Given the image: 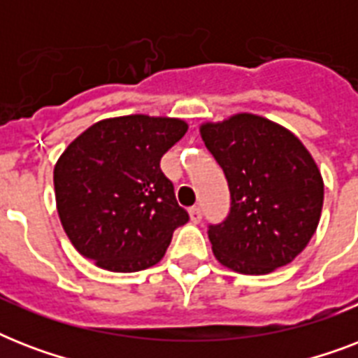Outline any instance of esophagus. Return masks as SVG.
I'll return each mask as SVG.
<instances>
[{"label":"esophagus","mask_w":358,"mask_h":358,"mask_svg":"<svg viewBox=\"0 0 358 358\" xmlns=\"http://www.w3.org/2000/svg\"><path fill=\"white\" fill-rule=\"evenodd\" d=\"M189 219H191V221H193V223H201V219H202L201 206L189 208Z\"/></svg>","instance_id":"esophagus-1"}]
</instances>
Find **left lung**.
I'll list each match as a JSON object with an SVG mask.
<instances>
[{"label": "left lung", "mask_w": 358, "mask_h": 358, "mask_svg": "<svg viewBox=\"0 0 358 358\" xmlns=\"http://www.w3.org/2000/svg\"><path fill=\"white\" fill-rule=\"evenodd\" d=\"M199 129L232 199L227 221L208 232L219 264L267 275L294 262L322 217L323 178L310 152L288 128L260 115L236 113Z\"/></svg>", "instance_id": "1"}]
</instances>
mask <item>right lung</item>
<instances>
[{"label": "right lung", "instance_id": "1", "mask_svg": "<svg viewBox=\"0 0 358 358\" xmlns=\"http://www.w3.org/2000/svg\"><path fill=\"white\" fill-rule=\"evenodd\" d=\"M185 131L182 119L124 115L98 120L64 148L53 169L55 204L81 256L113 273L162 260L189 217L159 159Z\"/></svg>", "mask_w": 358, "mask_h": 358}]
</instances>
